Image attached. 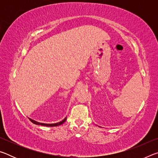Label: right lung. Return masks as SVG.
<instances>
[{"instance_id":"1","label":"right lung","mask_w":158,"mask_h":158,"mask_svg":"<svg viewBox=\"0 0 158 158\" xmlns=\"http://www.w3.org/2000/svg\"><path fill=\"white\" fill-rule=\"evenodd\" d=\"M29 119H30V121H31L32 123H33L35 124V125H43V126H47V127H55V126H58V125H60L61 124H63V123H65V121H66V119H67V118H65V119L63 120L62 121H60V122H59V123H53V124H45V123H41L36 122V121H33V120H32V119H31V118H29Z\"/></svg>"}]
</instances>
